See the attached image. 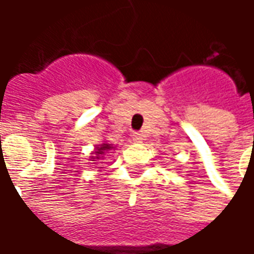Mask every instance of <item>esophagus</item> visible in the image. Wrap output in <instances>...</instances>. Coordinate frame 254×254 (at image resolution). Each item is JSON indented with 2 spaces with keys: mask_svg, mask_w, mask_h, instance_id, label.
Segmentation results:
<instances>
[{
  "mask_svg": "<svg viewBox=\"0 0 254 254\" xmlns=\"http://www.w3.org/2000/svg\"><path fill=\"white\" fill-rule=\"evenodd\" d=\"M131 137H132V139H134L135 142H141V141H142V134H141V132H137V131L132 132Z\"/></svg>",
  "mask_w": 254,
  "mask_h": 254,
  "instance_id": "1",
  "label": "esophagus"
}]
</instances>
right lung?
<instances>
[{
    "label": "right lung",
    "mask_w": 254,
    "mask_h": 254,
    "mask_svg": "<svg viewBox=\"0 0 254 254\" xmlns=\"http://www.w3.org/2000/svg\"><path fill=\"white\" fill-rule=\"evenodd\" d=\"M108 149H110V145L109 144H104V145H101V146H99V148L95 150V153H97L98 156H99V155H104L105 150H108Z\"/></svg>",
    "instance_id": "right-lung-1"
}]
</instances>
